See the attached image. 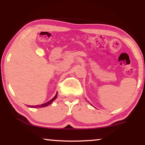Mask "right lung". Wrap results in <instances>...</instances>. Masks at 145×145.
Masks as SVG:
<instances>
[{
  "label": "right lung",
  "mask_w": 145,
  "mask_h": 145,
  "mask_svg": "<svg viewBox=\"0 0 145 145\" xmlns=\"http://www.w3.org/2000/svg\"><path fill=\"white\" fill-rule=\"evenodd\" d=\"M57 94H56V95H55V96H54V98H52L51 99V100H49V101H48V102H46V103H45V104H41V105H38V106H30V107H33V108H43V107H45V106H48V105H49L51 104V102H53V100H55V98H57Z\"/></svg>",
  "instance_id": "right-lung-1"
}]
</instances>
